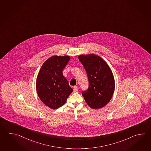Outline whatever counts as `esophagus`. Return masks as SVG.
<instances>
[{
  "instance_id": "obj_1",
  "label": "esophagus",
  "mask_w": 151,
  "mask_h": 151,
  "mask_svg": "<svg viewBox=\"0 0 151 151\" xmlns=\"http://www.w3.org/2000/svg\"><path fill=\"white\" fill-rule=\"evenodd\" d=\"M73 89H74V92H76V91H78V86H74Z\"/></svg>"
}]
</instances>
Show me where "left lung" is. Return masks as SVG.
I'll use <instances>...</instances> for the list:
<instances>
[{
	"label": "left lung",
	"instance_id": "1",
	"mask_svg": "<svg viewBox=\"0 0 151 151\" xmlns=\"http://www.w3.org/2000/svg\"><path fill=\"white\" fill-rule=\"evenodd\" d=\"M78 59L86 71L89 88L82 95L90 107L103 108L110 101L115 83L110 68L103 59L94 54L81 55Z\"/></svg>",
	"mask_w": 151,
	"mask_h": 151
}]
</instances>
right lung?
Segmentation results:
<instances>
[{"label":"right lung","mask_w":151,"mask_h":151,"mask_svg":"<svg viewBox=\"0 0 151 151\" xmlns=\"http://www.w3.org/2000/svg\"><path fill=\"white\" fill-rule=\"evenodd\" d=\"M69 60V56H53L44 62L37 75V95L41 101L50 109L61 107L73 91L62 74Z\"/></svg>","instance_id":"obj_1"}]
</instances>
